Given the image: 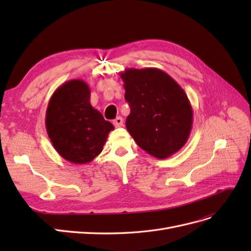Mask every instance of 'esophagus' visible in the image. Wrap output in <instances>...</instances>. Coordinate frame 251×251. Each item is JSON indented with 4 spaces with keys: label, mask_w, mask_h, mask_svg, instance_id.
I'll return each mask as SVG.
<instances>
[{
    "label": "esophagus",
    "mask_w": 251,
    "mask_h": 251,
    "mask_svg": "<svg viewBox=\"0 0 251 251\" xmlns=\"http://www.w3.org/2000/svg\"><path fill=\"white\" fill-rule=\"evenodd\" d=\"M123 124H124V119H123V117H116L115 119L113 120V125L115 126L116 127H120V126H123Z\"/></svg>",
    "instance_id": "34e87169"
}]
</instances>
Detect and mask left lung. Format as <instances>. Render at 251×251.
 <instances>
[{
	"label": "left lung",
	"mask_w": 251,
	"mask_h": 251,
	"mask_svg": "<svg viewBox=\"0 0 251 251\" xmlns=\"http://www.w3.org/2000/svg\"><path fill=\"white\" fill-rule=\"evenodd\" d=\"M131 113L126 126L148 154L172 156L186 143L193 126V108L177 81L157 68L120 73Z\"/></svg>",
	"instance_id": "obj_1"
}]
</instances>
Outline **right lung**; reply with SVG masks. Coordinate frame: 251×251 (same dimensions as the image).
<instances>
[{
  "label": "right lung",
  "mask_w": 251,
  "mask_h": 251,
  "mask_svg": "<svg viewBox=\"0 0 251 251\" xmlns=\"http://www.w3.org/2000/svg\"><path fill=\"white\" fill-rule=\"evenodd\" d=\"M87 82L71 79L52 94L46 112V128L55 151L65 160L85 164L101 153L114 126L90 103Z\"/></svg>",
  "instance_id": "1"
}]
</instances>
